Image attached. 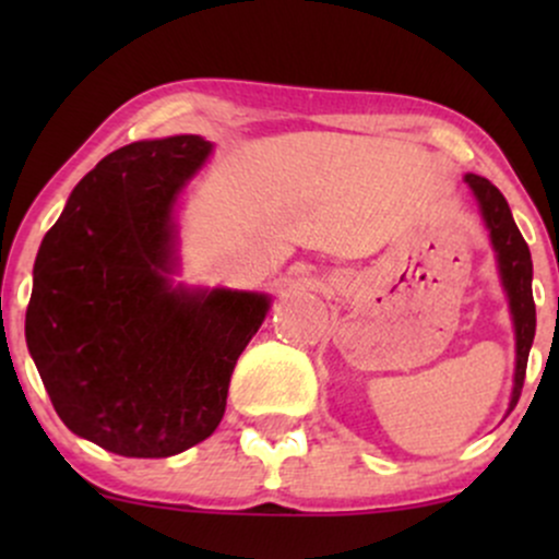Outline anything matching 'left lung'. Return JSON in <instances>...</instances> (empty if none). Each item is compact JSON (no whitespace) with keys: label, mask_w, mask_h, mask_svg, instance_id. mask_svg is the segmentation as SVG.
<instances>
[{"label":"left lung","mask_w":559,"mask_h":559,"mask_svg":"<svg viewBox=\"0 0 559 559\" xmlns=\"http://www.w3.org/2000/svg\"><path fill=\"white\" fill-rule=\"evenodd\" d=\"M467 186L478 199L480 215H484L486 228H489L493 252H497L499 275H502V286L510 299L512 323H515V386H512L510 409L521 400V389L525 381V365H528V352L534 344L536 333V305L534 292H531V278H534V262H531L528 243L518 230L515 221H512L510 204L486 178L465 176Z\"/></svg>","instance_id":"left-lung-1"}]
</instances>
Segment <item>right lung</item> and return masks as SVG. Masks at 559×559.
<instances>
[{"label":"right lung","instance_id":"1","mask_svg":"<svg viewBox=\"0 0 559 559\" xmlns=\"http://www.w3.org/2000/svg\"><path fill=\"white\" fill-rule=\"evenodd\" d=\"M213 144L133 141L81 178L34 265L25 342L57 415L123 457H170L215 431L267 294L173 288L178 191Z\"/></svg>","mask_w":559,"mask_h":559}]
</instances>
